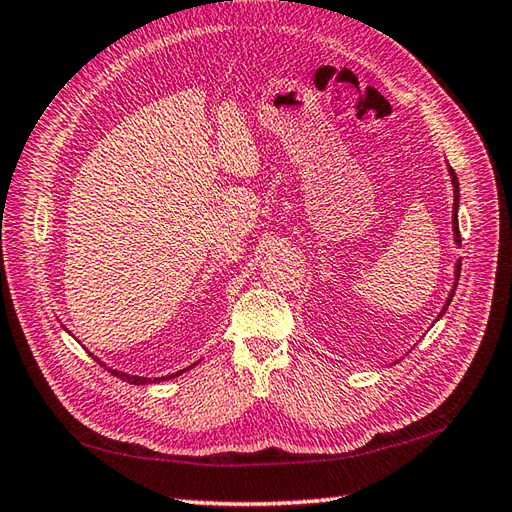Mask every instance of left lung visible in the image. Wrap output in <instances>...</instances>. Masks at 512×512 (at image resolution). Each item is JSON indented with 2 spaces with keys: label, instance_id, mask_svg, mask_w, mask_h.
Instances as JSON below:
<instances>
[{
  "label": "left lung",
  "instance_id": "8db88e82",
  "mask_svg": "<svg viewBox=\"0 0 512 512\" xmlns=\"http://www.w3.org/2000/svg\"><path fill=\"white\" fill-rule=\"evenodd\" d=\"M448 174H451V183H453V234H455V243L460 245L462 243V238H460V225H457V207H460V183H457V176H455V172L448 168ZM460 269H462V260L460 263L455 265V285H453V289H451V294H448V298H446V305L442 307V311H440V316L444 314L446 311V307H448V302L453 300V294H455V289H457V280H460ZM437 316V318H440Z\"/></svg>",
  "mask_w": 512,
  "mask_h": 512
}]
</instances>
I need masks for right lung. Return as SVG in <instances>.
Here are the masks:
<instances>
[{
  "instance_id": "right-lung-1",
  "label": "right lung",
  "mask_w": 512,
  "mask_h": 512,
  "mask_svg": "<svg viewBox=\"0 0 512 512\" xmlns=\"http://www.w3.org/2000/svg\"><path fill=\"white\" fill-rule=\"evenodd\" d=\"M97 360V358H95ZM103 367H106V364H103ZM194 367V364H192ZM192 367H187V369H192ZM187 369H183V371H187ZM112 375H117V378H121V380H125V382H130V384H148V382H163V380H170V378H176V375H181L183 371H176V373H170V375H163V378H141V375H130V373H123V371H117V369H108Z\"/></svg>"
}]
</instances>
